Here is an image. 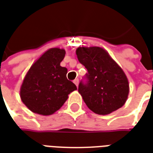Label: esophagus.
I'll return each mask as SVG.
<instances>
[{
    "mask_svg": "<svg viewBox=\"0 0 153 153\" xmlns=\"http://www.w3.org/2000/svg\"><path fill=\"white\" fill-rule=\"evenodd\" d=\"M74 84H75L77 87L79 86V79H76L74 80Z\"/></svg>",
    "mask_w": 153,
    "mask_h": 153,
    "instance_id": "1",
    "label": "esophagus"
}]
</instances>
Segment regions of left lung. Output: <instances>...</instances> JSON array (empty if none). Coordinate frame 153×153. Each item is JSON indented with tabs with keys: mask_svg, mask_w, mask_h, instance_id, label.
Here are the masks:
<instances>
[{
	"mask_svg": "<svg viewBox=\"0 0 153 153\" xmlns=\"http://www.w3.org/2000/svg\"><path fill=\"white\" fill-rule=\"evenodd\" d=\"M76 55L88 70L87 83L79 85L87 106L97 115H105L124 106L129 93L128 78L110 54L99 47H79Z\"/></svg>",
	"mask_w": 153,
	"mask_h": 153,
	"instance_id": "8db88e82",
	"label": "left lung"
}]
</instances>
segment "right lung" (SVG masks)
Segmentation results:
<instances>
[{
    "instance_id": "obj_1",
    "label": "right lung",
    "mask_w": 153,
    "mask_h": 153,
    "mask_svg": "<svg viewBox=\"0 0 153 153\" xmlns=\"http://www.w3.org/2000/svg\"><path fill=\"white\" fill-rule=\"evenodd\" d=\"M65 56V49L50 48L29 68L19 95L32 112L52 115L63 106L69 94L77 90L75 84L67 79L66 68L60 66Z\"/></svg>"
}]
</instances>
